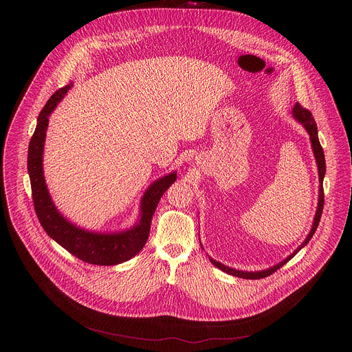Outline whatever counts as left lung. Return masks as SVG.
<instances>
[{"mask_svg": "<svg viewBox=\"0 0 352 352\" xmlns=\"http://www.w3.org/2000/svg\"><path fill=\"white\" fill-rule=\"evenodd\" d=\"M292 116L294 118L304 125V128L307 129V132L309 133V138H311V143H312V150H314V155H315V159H316V164H318V171H319V200H318V209H316V214H315V219H314V224H312V228H311V232L308 234V236L305 238V241L300 243L294 252L287 258L284 259L283 262H280L278 265L270 267V269H266V270H261V272H242V270H235V269H231L228 266H224L223 263L220 262H216L214 259L210 258V262L220 270L231 274V276H236V277H241V278H249V280H258V278H263V277H267L270 274H273L274 272H277L281 266H284L288 261H291L300 249H302L309 241L311 238L314 236L318 226H319V221H320V217H322V212H323V205H324V193H323V178H324V174H326V162H324V153H323V147L320 146V142H319V136H318V126H316V122L312 117V113L307 109H304L302 106H300L299 103H296L292 109Z\"/></svg>", "mask_w": 352, "mask_h": 352, "instance_id": "left-lung-1", "label": "left lung"}]
</instances>
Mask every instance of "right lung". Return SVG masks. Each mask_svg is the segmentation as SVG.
Listing matches in <instances>:
<instances>
[{"label": "right lung", "instance_id": "right-lung-1", "mask_svg": "<svg viewBox=\"0 0 352 352\" xmlns=\"http://www.w3.org/2000/svg\"><path fill=\"white\" fill-rule=\"evenodd\" d=\"M72 87L67 85L57 90L43 107L38 114L34 133L28 150V173L30 177L33 205L38 221L50 238H53L69 254L78 259L98 266H113L129 261L140 252L144 246L150 223L156 212L163 193L177 179V173L155 181L143 193L140 200V219L129 230L118 232H94L76 227L68 221L56 208L52 196L45 185L43 173V150L45 140V131L48 126V117L54 111L67 91Z\"/></svg>", "mask_w": 352, "mask_h": 352}]
</instances>
